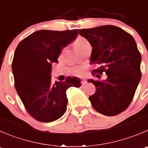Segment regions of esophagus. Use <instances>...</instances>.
I'll list each match as a JSON object with an SVG mask.
<instances>
[{"instance_id":"34e87169","label":"esophagus","mask_w":148,"mask_h":148,"mask_svg":"<svg viewBox=\"0 0 148 148\" xmlns=\"http://www.w3.org/2000/svg\"><path fill=\"white\" fill-rule=\"evenodd\" d=\"M86 84H87V81H85V80H84V81H81V84H82L83 86L86 85Z\"/></svg>"}]
</instances>
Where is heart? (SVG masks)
<instances>
[{"instance_id":"obj_1","label":"heart","mask_w":148,"mask_h":148,"mask_svg":"<svg viewBox=\"0 0 148 148\" xmlns=\"http://www.w3.org/2000/svg\"><path fill=\"white\" fill-rule=\"evenodd\" d=\"M88 43V42L87 41V40L86 38L83 37H78L76 40L74 41L73 43V46H74V48L76 51L79 50L81 48H82L83 46H85L86 44ZM83 73V68L81 67H78V68H75L73 70V73L75 75H81V73Z\"/></svg>"}]
</instances>
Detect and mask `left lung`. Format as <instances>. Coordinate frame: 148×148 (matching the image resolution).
I'll return each mask as SVG.
<instances>
[{"mask_svg": "<svg viewBox=\"0 0 148 148\" xmlns=\"http://www.w3.org/2000/svg\"><path fill=\"white\" fill-rule=\"evenodd\" d=\"M78 33L93 47L90 61L97 65L93 75H108L104 81H88L96 87L89 97L93 108L108 116L123 112L132 102L142 76L141 54L134 39L113 25L80 29Z\"/></svg>", "mask_w": 148, "mask_h": 148, "instance_id": "1", "label": "left lung"}]
</instances>
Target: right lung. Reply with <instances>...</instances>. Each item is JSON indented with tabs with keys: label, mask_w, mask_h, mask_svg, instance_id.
<instances>
[{
	"label": "right lung",
	"mask_w": 148,
	"mask_h": 148,
	"mask_svg": "<svg viewBox=\"0 0 148 148\" xmlns=\"http://www.w3.org/2000/svg\"><path fill=\"white\" fill-rule=\"evenodd\" d=\"M78 36L77 29L38 30L18 44L12 61L14 86L28 113L40 122H52L65 112L66 91L80 87L81 81L67 77L53 82L51 64L57 62L63 47Z\"/></svg>",
	"instance_id": "right-lung-1"
}]
</instances>
